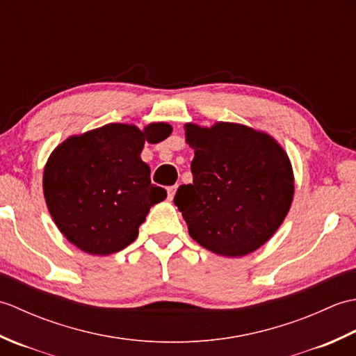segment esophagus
<instances>
[{
	"label": "esophagus",
	"mask_w": 356,
	"mask_h": 356,
	"mask_svg": "<svg viewBox=\"0 0 356 356\" xmlns=\"http://www.w3.org/2000/svg\"><path fill=\"white\" fill-rule=\"evenodd\" d=\"M176 191H177V185L166 188V193H168V200H170V202L174 199V194H176Z\"/></svg>",
	"instance_id": "34e87169"
}]
</instances>
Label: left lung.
<instances>
[{"label": "left lung", "instance_id": "8db88e82", "mask_svg": "<svg viewBox=\"0 0 356 356\" xmlns=\"http://www.w3.org/2000/svg\"><path fill=\"white\" fill-rule=\"evenodd\" d=\"M185 138L194 149L193 184L179 186L174 205L188 232L217 255L254 252L291 209L289 156L268 133L234 122L186 124Z\"/></svg>", "mask_w": 356, "mask_h": 356}]
</instances>
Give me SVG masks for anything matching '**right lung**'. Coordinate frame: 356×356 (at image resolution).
Segmentation results:
<instances>
[{
    "instance_id": "right-lung-1",
    "label": "right lung",
    "mask_w": 356,
    "mask_h": 356,
    "mask_svg": "<svg viewBox=\"0 0 356 356\" xmlns=\"http://www.w3.org/2000/svg\"><path fill=\"white\" fill-rule=\"evenodd\" d=\"M166 122L143 130L107 124L70 136L51 151L42 190L49 213L72 245L92 255H110L136 240L149 208L166 191L151 184L140 153L145 142L165 140Z\"/></svg>"
}]
</instances>
